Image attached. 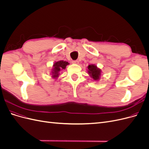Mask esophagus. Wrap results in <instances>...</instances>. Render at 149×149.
<instances>
[{
    "mask_svg": "<svg viewBox=\"0 0 149 149\" xmlns=\"http://www.w3.org/2000/svg\"><path fill=\"white\" fill-rule=\"evenodd\" d=\"M72 63L75 64V65H78V64H79V61L78 60H74L72 61Z\"/></svg>",
    "mask_w": 149,
    "mask_h": 149,
    "instance_id": "obj_1",
    "label": "esophagus"
}]
</instances>
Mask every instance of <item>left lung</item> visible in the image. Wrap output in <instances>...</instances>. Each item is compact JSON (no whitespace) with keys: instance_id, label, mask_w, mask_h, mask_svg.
<instances>
[{"instance_id":"8db88e82","label":"left lung","mask_w":149,"mask_h":149,"mask_svg":"<svg viewBox=\"0 0 149 149\" xmlns=\"http://www.w3.org/2000/svg\"><path fill=\"white\" fill-rule=\"evenodd\" d=\"M88 73L93 80L95 81H98L100 79L101 76L102 71L100 68L97 66V65L91 64L88 66Z\"/></svg>"}]
</instances>
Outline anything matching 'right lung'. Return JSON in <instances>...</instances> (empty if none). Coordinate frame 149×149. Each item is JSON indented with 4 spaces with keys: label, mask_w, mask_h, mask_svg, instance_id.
Wrapping results in <instances>:
<instances>
[{
    "label": "right lung",
    "mask_w": 149,
    "mask_h": 149,
    "mask_svg": "<svg viewBox=\"0 0 149 149\" xmlns=\"http://www.w3.org/2000/svg\"><path fill=\"white\" fill-rule=\"evenodd\" d=\"M70 65L68 61L64 60H60L58 61H55L53 63L52 68L51 70V75L52 78L53 79H57L59 77L60 74V71L65 70L66 66Z\"/></svg>",
    "instance_id": "obj_1"
}]
</instances>
